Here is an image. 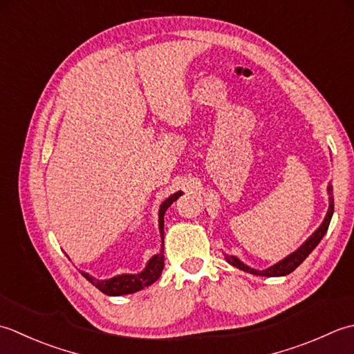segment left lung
I'll return each mask as SVG.
<instances>
[{
  "instance_id": "8db88e82",
  "label": "left lung",
  "mask_w": 354,
  "mask_h": 354,
  "mask_svg": "<svg viewBox=\"0 0 354 354\" xmlns=\"http://www.w3.org/2000/svg\"><path fill=\"white\" fill-rule=\"evenodd\" d=\"M331 191H333V186L328 185L330 207H328V212L326 215V218H324V221H322V225L318 227V230H316V232L312 236L308 238V240L304 244H302V246L298 250H295L293 254H290L287 258H284L283 261L277 263L275 266H272V268L266 269V270L252 269V268H249V266L243 264L236 257L226 255L227 263L232 264L234 268H236V269H241L244 272L254 273V275H259V277H284V275H288V273H292L310 255V252H312L316 246H318L319 241L322 240V236L326 235V232H327L330 220H331V215H333V211H335V203H333V197H331Z\"/></svg>"
}]
</instances>
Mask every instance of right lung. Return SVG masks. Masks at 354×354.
<instances>
[{"label":"right lung","instance_id":"add662e5","mask_svg":"<svg viewBox=\"0 0 354 354\" xmlns=\"http://www.w3.org/2000/svg\"><path fill=\"white\" fill-rule=\"evenodd\" d=\"M180 196H182V192L180 191L172 194L169 198L165 200L160 205V211H158V229H160V234H162V243H163V225H165L163 215L167 212V209L174 203ZM162 270H163V252L151 258L145 270L137 273V275H119L111 279H102V281L90 277L88 273H82V275L102 293L110 295V297H120V295L139 292L143 287H148L153 283H156L158 277L162 275Z\"/></svg>","mask_w":354,"mask_h":354}]
</instances>
